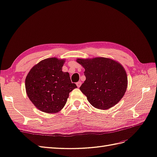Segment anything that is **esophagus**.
Returning <instances> with one entry per match:
<instances>
[{
  "mask_svg": "<svg viewBox=\"0 0 157 157\" xmlns=\"http://www.w3.org/2000/svg\"><path fill=\"white\" fill-rule=\"evenodd\" d=\"M81 84H82L81 82H78L76 83V85H77L78 87H80V86H81Z\"/></svg>",
  "mask_w": 157,
  "mask_h": 157,
  "instance_id": "obj_1",
  "label": "esophagus"
}]
</instances>
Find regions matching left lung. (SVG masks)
I'll list each match as a JSON object with an SVG mask.
<instances>
[{"label":"left lung","instance_id":"1","mask_svg":"<svg viewBox=\"0 0 157 157\" xmlns=\"http://www.w3.org/2000/svg\"><path fill=\"white\" fill-rule=\"evenodd\" d=\"M77 61L85 69L86 80L79 90L94 107L107 110L122 99L128 79L119 63L105 57L78 59Z\"/></svg>","mask_w":157,"mask_h":157}]
</instances>
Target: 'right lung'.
Masks as SVG:
<instances>
[{
  "instance_id": "right-lung-1",
  "label": "right lung",
  "mask_w": 157,
  "mask_h": 157,
  "mask_svg": "<svg viewBox=\"0 0 157 157\" xmlns=\"http://www.w3.org/2000/svg\"><path fill=\"white\" fill-rule=\"evenodd\" d=\"M65 61L45 59L33 67L25 79L29 99L39 110L56 113L63 108L69 94L76 88L68 72L62 71Z\"/></svg>"
}]
</instances>
